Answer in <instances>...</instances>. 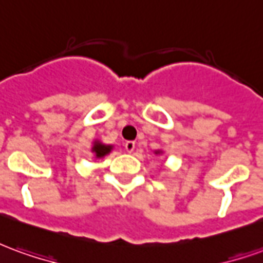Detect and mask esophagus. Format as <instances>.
<instances>
[{"label":"esophagus","instance_id":"34e87169","mask_svg":"<svg viewBox=\"0 0 263 263\" xmlns=\"http://www.w3.org/2000/svg\"><path fill=\"white\" fill-rule=\"evenodd\" d=\"M124 146H125L126 152H129V154H131L132 151L135 149V142H134V141H126Z\"/></svg>","mask_w":263,"mask_h":263}]
</instances>
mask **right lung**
I'll list each match as a JSON object with an SVG mask.
<instances>
[{"label": "right lung", "instance_id": "obj_1", "mask_svg": "<svg viewBox=\"0 0 263 263\" xmlns=\"http://www.w3.org/2000/svg\"><path fill=\"white\" fill-rule=\"evenodd\" d=\"M111 148L112 146H107V145H103V143H96L94 146H92V152L96 154V156L97 158H101V156H104V155H107L111 151Z\"/></svg>", "mask_w": 263, "mask_h": 263}]
</instances>
